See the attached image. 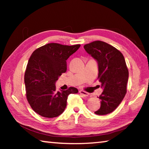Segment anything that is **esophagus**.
Masks as SVG:
<instances>
[{
    "instance_id": "34e87169",
    "label": "esophagus",
    "mask_w": 149,
    "mask_h": 149,
    "mask_svg": "<svg viewBox=\"0 0 149 149\" xmlns=\"http://www.w3.org/2000/svg\"><path fill=\"white\" fill-rule=\"evenodd\" d=\"M79 93L81 95L84 96V97H88V96H89V95L87 92H85V91H79Z\"/></svg>"
}]
</instances>
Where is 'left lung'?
Instances as JSON below:
<instances>
[{"label": "left lung", "mask_w": 149, "mask_h": 149, "mask_svg": "<svg viewBox=\"0 0 149 149\" xmlns=\"http://www.w3.org/2000/svg\"><path fill=\"white\" fill-rule=\"evenodd\" d=\"M84 49L97 61L98 79L103 88L99 97L100 107L95 113L110 114L119 106L127 93L129 72L125 58L120 50L103 41H93L84 45Z\"/></svg>", "instance_id": "1"}]
</instances>
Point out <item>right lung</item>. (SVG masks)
I'll return each mask as SVG.
<instances>
[{
	"label": "right lung",
	"instance_id": "1",
	"mask_svg": "<svg viewBox=\"0 0 149 149\" xmlns=\"http://www.w3.org/2000/svg\"><path fill=\"white\" fill-rule=\"evenodd\" d=\"M80 45L72 46L49 43L33 52L24 75L26 97L35 112L45 118H55L64 112L68 97L77 93L75 87L56 92L55 83L67 70L66 60Z\"/></svg>",
	"mask_w": 149,
	"mask_h": 149
}]
</instances>
